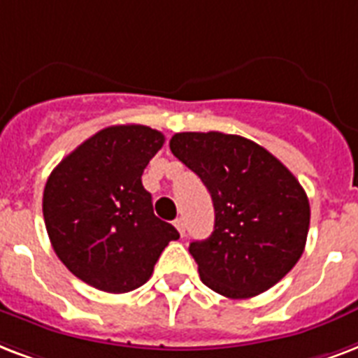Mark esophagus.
<instances>
[{
  "label": "esophagus",
  "instance_id": "1",
  "mask_svg": "<svg viewBox=\"0 0 358 358\" xmlns=\"http://www.w3.org/2000/svg\"><path fill=\"white\" fill-rule=\"evenodd\" d=\"M173 224H176V228L179 229V234H181L182 237H185V229H187V224H185V218H181V217H179V218H177V220H176V222H173Z\"/></svg>",
  "mask_w": 358,
  "mask_h": 358
}]
</instances>
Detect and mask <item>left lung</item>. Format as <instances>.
<instances>
[{"mask_svg": "<svg viewBox=\"0 0 358 358\" xmlns=\"http://www.w3.org/2000/svg\"><path fill=\"white\" fill-rule=\"evenodd\" d=\"M171 153L203 181L215 205V229L190 243L199 278L229 299L267 292L303 256L308 196L274 155L243 136L179 132Z\"/></svg>", "mask_w": 358, "mask_h": 358, "instance_id": "left-lung-1", "label": "left lung"}]
</instances>
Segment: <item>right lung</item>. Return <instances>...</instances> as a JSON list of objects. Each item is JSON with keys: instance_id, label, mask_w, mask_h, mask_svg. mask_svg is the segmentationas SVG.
Wrapping results in <instances>:
<instances>
[{"instance_id": "obj_1", "label": "right lung", "mask_w": 358, "mask_h": 358, "mask_svg": "<svg viewBox=\"0 0 358 358\" xmlns=\"http://www.w3.org/2000/svg\"><path fill=\"white\" fill-rule=\"evenodd\" d=\"M164 134L143 124L99 130L50 173L43 215L50 243L74 276L108 293H127L151 278L171 224L155 217L141 185Z\"/></svg>"}]
</instances>
